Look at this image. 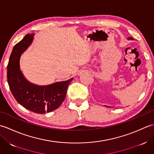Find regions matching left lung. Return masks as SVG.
Listing matches in <instances>:
<instances>
[{"label": "left lung", "instance_id": "1", "mask_svg": "<svg viewBox=\"0 0 154 154\" xmlns=\"http://www.w3.org/2000/svg\"><path fill=\"white\" fill-rule=\"evenodd\" d=\"M128 40H133L134 39H133L132 38H128Z\"/></svg>", "mask_w": 154, "mask_h": 154}]
</instances>
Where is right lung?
I'll list each match as a JSON object with an SVG mask.
<instances>
[{
	"label": "right lung",
	"instance_id": "1",
	"mask_svg": "<svg viewBox=\"0 0 154 154\" xmlns=\"http://www.w3.org/2000/svg\"><path fill=\"white\" fill-rule=\"evenodd\" d=\"M34 34H26L13 48L7 65L9 88L16 101L26 109L38 114L51 112L64 100L72 79L47 86H38L25 79L19 68V60L33 40Z\"/></svg>",
	"mask_w": 154,
	"mask_h": 154
}]
</instances>
